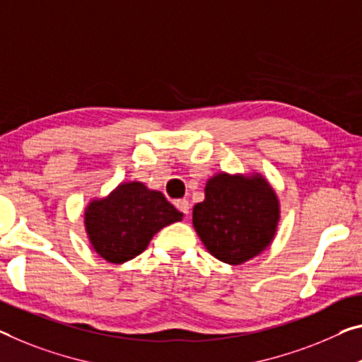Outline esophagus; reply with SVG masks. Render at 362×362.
<instances>
[{
    "mask_svg": "<svg viewBox=\"0 0 362 362\" xmlns=\"http://www.w3.org/2000/svg\"><path fill=\"white\" fill-rule=\"evenodd\" d=\"M175 205H176V209L180 210V212H182L185 215H189V209H191V207H189V202L186 199H177Z\"/></svg>",
    "mask_w": 362,
    "mask_h": 362,
    "instance_id": "obj_1",
    "label": "esophagus"
}]
</instances>
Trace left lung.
<instances>
[{
    "label": "left lung",
    "mask_w": 362,
    "mask_h": 362,
    "mask_svg": "<svg viewBox=\"0 0 362 362\" xmlns=\"http://www.w3.org/2000/svg\"><path fill=\"white\" fill-rule=\"evenodd\" d=\"M280 205L262 176L220 173L205 186V200L194 205L192 223L207 251L221 262L239 265L255 257L275 236Z\"/></svg>",
    "instance_id": "left-lung-1"
}]
</instances>
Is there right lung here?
<instances>
[{
  "mask_svg": "<svg viewBox=\"0 0 362 362\" xmlns=\"http://www.w3.org/2000/svg\"><path fill=\"white\" fill-rule=\"evenodd\" d=\"M181 218L162 192L132 181L88 204L86 230L100 257L123 264L146 251L155 233Z\"/></svg>",
  "mask_w": 362,
  "mask_h": 362,
  "instance_id": "right-lung-1",
  "label": "right lung"
}]
</instances>
